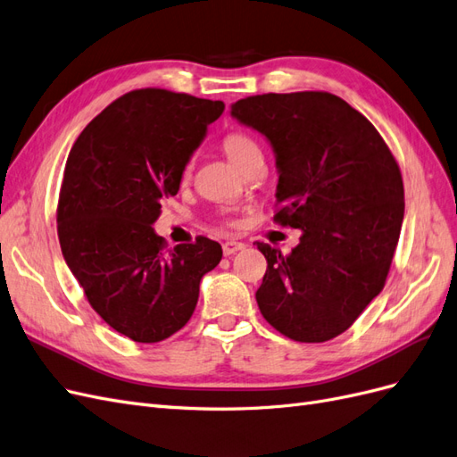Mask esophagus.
Wrapping results in <instances>:
<instances>
[{
	"label": "esophagus",
	"mask_w": 457,
	"mask_h": 457,
	"mask_svg": "<svg viewBox=\"0 0 457 457\" xmlns=\"http://www.w3.org/2000/svg\"><path fill=\"white\" fill-rule=\"evenodd\" d=\"M245 247V244L242 242H237V240H228L223 244V253L228 257V255H234L237 252H242Z\"/></svg>",
	"instance_id": "obj_1"
}]
</instances>
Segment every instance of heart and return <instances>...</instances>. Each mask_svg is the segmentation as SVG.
Returning a JSON list of instances; mask_svg holds the SVG:
<instances>
[{
    "label": "heart",
    "mask_w": 457,
    "mask_h": 457,
    "mask_svg": "<svg viewBox=\"0 0 457 457\" xmlns=\"http://www.w3.org/2000/svg\"><path fill=\"white\" fill-rule=\"evenodd\" d=\"M223 150L225 154L228 156V160L237 165V168L240 170L242 165L252 160L253 156H261V148L259 145L252 139L250 135L247 133H242V131H234V133H228L225 139H223ZM190 173V165H187L185 170V177Z\"/></svg>",
    "instance_id": "obj_1"
}]
</instances>
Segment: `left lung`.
<instances>
[{
	"mask_svg": "<svg viewBox=\"0 0 457 457\" xmlns=\"http://www.w3.org/2000/svg\"><path fill=\"white\" fill-rule=\"evenodd\" d=\"M230 116L267 137L278 170L274 220L301 228L287 255L257 242L267 259L259 311L294 341L334 339L389 274L404 219L398 163L378 129L326 91L247 96Z\"/></svg>",
	"mask_w": 457,
	"mask_h": 457,
	"instance_id": "1",
	"label": "left lung"
}]
</instances>
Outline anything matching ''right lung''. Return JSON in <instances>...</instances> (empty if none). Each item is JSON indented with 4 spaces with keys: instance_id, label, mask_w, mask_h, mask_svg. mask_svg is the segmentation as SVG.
Returning <instances> with one entry per match:
<instances>
[{
    "instance_id": "obj_1",
    "label": "right lung",
    "mask_w": 457,
    "mask_h": 457,
    "mask_svg": "<svg viewBox=\"0 0 457 457\" xmlns=\"http://www.w3.org/2000/svg\"><path fill=\"white\" fill-rule=\"evenodd\" d=\"M223 110V101L137 89L93 118L68 154L57 207L62 257L95 312L137 343L181 329L202 276L223 257L204 237L165 252L152 228Z\"/></svg>"
}]
</instances>
